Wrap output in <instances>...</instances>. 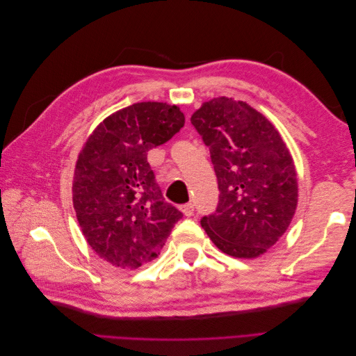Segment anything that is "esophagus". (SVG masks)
<instances>
[{
    "label": "esophagus",
    "mask_w": 356,
    "mask_h": 356,
    "mask_svg": "<svg viewBox=\"0 0 356 356\" xmlns=\"http://www.w3.org/2000/svg\"><path fill=\"white\" fill-rule=\"evenodd\" d=\"M179 209H181L182 213L186 215V217H191V215L195 213V204H193V203H186V204H182Z\"/></svg>",
    "instance_id": "1"
}]
</instances>
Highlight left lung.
Segmentation results:
<instances>
[{
    "label": "left lung",
    "instance_id": "left-lung-1",
    "mask_svg": "<svg viewBox=\"0 0 356 356\" xmlns=\"http://www.w3.org/2000/svg\"><path fill=\"white\" fill-rule=\"evenodd\" d=\"M191 124L209 147L220 190L217 209L200 220L202 227L224 254H264L297 208V174L281 135L252 106L225 96L204 102Z\"/></svg>",
    "mask_w": 356,
    "mask_h": 356
}]
</instances>
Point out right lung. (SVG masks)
Returning <instances> with one entry per match:
<instances>
[{
    "mask_svg": "<svg viewBox=\"0 0 356 356\" xmlns=\"http://www.w3.org/2000/svg\"><path fill=\"white\" fill-rule=\"evenodd\" d=\"M184 120L177 105L138 102L106 117L81 149L74 209L92 250L115 267L134 270L154 260L182 218L161 195L147 154Z\"/></svg>",
    "mask_w": 356,
    "mask_h": 356,
    "instance_id": "right-lung-1",
    "label": "right lung"
}]
</instances>
